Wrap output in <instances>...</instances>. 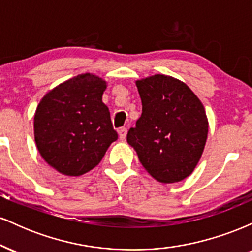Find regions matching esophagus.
<instances>
[{
	"label": "esophagus",
	"instance_id": "esophagus-1",
	"mask_svg": "<svg viewBox=\"0 0 252 252\" xmlns=\"http://www.w3.org/2000/svg\"><path fill=\"white\" fill-rule=\"evenodd\" d=\"M118 136H120L121 140H126V128H121L118 130Z\"/></svg>",
	"mask_w": 252,
	"mask_h": 252
}]
</instances>
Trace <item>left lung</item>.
I'll use <instances>...</instances> for the list:
<instances>
[{
    "label": "left lung",
    "instance_id": "obj_1",
    "mask_svg": "<svg viewBox=\"0 0 252 252\" xmlns=\"http://www.w3.org/2000/svg\"><path fill=\"white\" fill-rule=\"evenodd\" d=\"M142 115L126 141L143 168L162 184L179 182L193 173L200 160L209 121L196 94L181 80L154 74L136 80Z\"/></svg>",
    "mask_w": 252,
    "mask_h": 252
}]
</instances>
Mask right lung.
<instances>
[{
    "mask_svg": "<svg viewBox=\"0 0 252 252\" xmlns=\"http://www.w3.org/2000/svg\"><path fill=\"white\" fill-rule=\"evenodd\" d=\"M106 86L96 74H78L50 90L37 104L34 138L40 155L57 172L85 174L117 140L102 100Z\"/></svg>",
    "mask_w": 252,
    "mask_h": 252,
    "instance_id": "add662e5",
    "label": "right lung"
}]
</instances>
